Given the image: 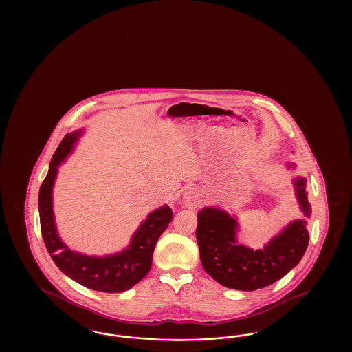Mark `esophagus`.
I'll return each mask as SVG.
<instances>
[{
  "mask_svg": "<svg viewBox=\"0 0 352 352\" xmlns=\"http://www.w3.org/2000/svg\"><path fill=\"white\" fill-rule=\"evenodd\" d=\"M182 201L188 208H195L201 203V194L197 188H188L184 191Z\"/></svg>",
  "mask_w": 352,
  "mask_h": 352,
  "instance_id": "obj_1",
  "label": "esophagus"
}]
</instances>
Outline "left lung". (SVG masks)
<instances>
[{
    "mask_svg": "<svg viewBox=\"0 0 352 352\" xmlns=\"http://www.w3.org/2000/svg\"><path fill=\"white\" fill-rule=\"evenodd\" d=\"M294 186L301 211L310 218L311 206L307 201L306 179L297 178ZM306 226L305 219L294 220L263 250L254 251L237 244V221L234 217L220 208L206 207L198 214L197 227L201 265L226 287L245 292L265 287L283 278L301 261L309 244Z\"/></svg>",
    "mask_w": 352,
    "mask_h": 352,
    "instance_id": "obj_1",
    "label": "left lung"
}]
</instances>
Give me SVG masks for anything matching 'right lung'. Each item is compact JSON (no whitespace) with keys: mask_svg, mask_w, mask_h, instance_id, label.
<instances>
[{"mask_svg":"<svg viewBox=\"0 0 352 352\" xmlns=\"http://www.w3.org/2000/svg\"><path fill=\"white\" fill-rule=\"evenodd\" d=\"M82 134L83 129L68 133L51 158L49 173L38 197L42 237L56 267L74 281L98 292H125L138 284L151 270L154 247L158 237L168 228L173 211L168 206L153 211L135 231L129 247L116 254L96 257L71 251L56 232L52 212V186L58 166L72 151L74 144L78 142Z\"/></svg>","mask_w":352,"mask_h":352,"instance_id":"obj_1","label":"right lung"}]
</instances>
